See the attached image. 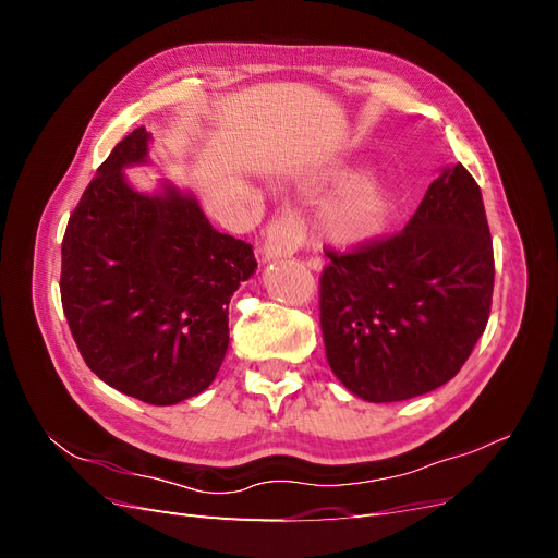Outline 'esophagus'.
<instances>
[{"mask_svg":"<svg viewBox=\"0 0 558 558\" xmlns=\"http://www.w3.org/2000/svg\"><path fill=\"white\" fill-rule=\"evenodd\" d=\"M302 244H305V226H302L298 214L286 211L279 218H275L267 228L265 242H263V258L265 260L291 258Z\"/></svg>","mask_w":558,"mask_h":558,"instance_id":"1","label":"esophagus"}]
</instances>
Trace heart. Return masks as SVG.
Here are the masks:
<instances>
[{"label":"heart","mask_w":558,"mask_h":558,"mask_svg":"<svg viewBox=\"0 0 558 558\" xmlns=\"http://www.w3.org/2000/svg\"><path fill=\"white\" fill-rule=\"evenodd\" d=\"M393 216V193L375 174L347 183L320 211V232L337 246H361L379 238Z\"/></svg>","instance_id":"b5f03b06"}]
</instances>
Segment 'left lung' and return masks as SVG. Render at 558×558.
I'll use <instances>...</instances> for the list:
<instances>
[{"label": "left lung", "mask_w": 558, "mask_h": 558, "mask_svg": "<svg viewBox=\"0 0 558 558\" xmlns=\"http://www.w3.org/2000/svg\"><path fill=\"white\" fill-rule=\"evenodd\" d=\"M326 256L320 332L353 396L410 400L459 375L492 314L496 275L482 191L461 162L428 185L400 232Z\"/></svg>", "instance_id": "left-lung-1"}]
</instances>
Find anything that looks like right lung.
<instances>
[{
	"label": "right lung",
	"mask_w": 558,
	"mask_h": 558,
	"mask_svg": "<svg viewBox=\"0 0 558 558\" xmlns=\"http://www.w3.org/2000/svg\"><path fill=\"white\" fill-rule=\"evenodd\" d=\"M130 132L99 165L62 240L60 295L93 373L148 404L205 391L228 351V305L256 272L253 246L214 230L197 199L162 183L137 193L123 170L148 160Z\"/></svg>",
	"instance_id": "1"
}]
</instances>
